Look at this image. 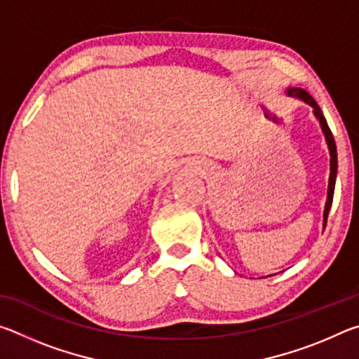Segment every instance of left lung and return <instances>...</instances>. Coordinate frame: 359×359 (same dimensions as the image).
Listing matches in <instances>:
<instances>
[{
    "label": "left lung",
    "mask_w": 359,
    "mask_h": 359,
    "mask_svg": "<svg viewBox=\"0 0 359 359\" xmlns=\"http://www.w3.org/2000/svg\"><path fill=\"white\" fill-rule=\"evenodd\" d=\"M287 95L288 96H293V98H299L301 101L307 102L309 106H312L313 109V114L317 120L320 121V126H321V131H323L325 139H326V144H327V149H330V184H327V199H326V204H325V212H323V226H326V222H327V215H330V209L332 205V196H334V187H336V175H337V149H336V141H334L332 137V133L330 130V126H327V121L325 118L323 112H321L320 106L315 102V100L312 98L311 95H309L306 90L302 88H288L287 90Z\"/></svg>",
    "instance_id": "obj_1"
}]
</instances>
